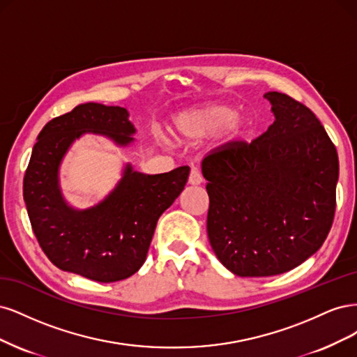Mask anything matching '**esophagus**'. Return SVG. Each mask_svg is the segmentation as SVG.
Instances as JSON below:
<instances>
[{"mask_svg": "<svg viewBox=\"0 0 357 357\" xmlns=\"http://www.w3.org/2000/svg\"><path fill=\"white\" fill-rule=\"evenodd\" d=\"M203 182V178L200 175V172L197 169H191L190 172V178H188V183L190 185H200Z\"/></svg>", "mask_w": 357, "mask_h": 357, "instance_id": "1", "label": "esophagus"}]
</instances>
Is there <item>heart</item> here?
Returning <instances> with one entry per match:
<instances>
[{"instance_id": "heart-1", "label": "heart", "mask_w": 357, "mask_h": 357, "mask_svg": "<svg viewBox=\"0 0 357 357\" xmlns=\"http://www.w3.org/2000/svg\"><path fill=\"white\" fill-rule=\"evenodd\" d=\"M228 126V133L222 144L234 142L249 133L252 120L249 116H238V109L225 103H206L202 107L188 108L179 112L170 126L174 139L182 145H197L215 136ZM165 145L169 139L160 137Z\"/></svg>"}]
</instances>
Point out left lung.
I'll use <instances>...</instances> for the list:
<instances>
[{"mask_svg":"<svg viewBox=\"0 0 357 357\" xmlns=\"http://www.w3.org/2000/svg\"><path fill=\"white\" fill-rule=\"evenodd\" d=\"M274 123L250 144L206 157L208 236L216 258L240 278L289 271L324 245L335 213L338 154L303 103L264 95Z\"/></svg>","mask_w":357,"mask_h":357,"instance_id":"left-lung-1","label":"left lung"}]
</instances>
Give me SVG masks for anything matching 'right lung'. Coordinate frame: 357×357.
Instances as JSON below:
<instances>
[{"label": "right lung", "instance_id": "1", "mask_svg": "<svg viewBox=\"0 0 357 357\" xmlns=\"http://www.w3.org/2000/svg\"><path fill=\"white\" fill-rule=\"evenodd\" d=\"M129 111L87 102L44 126L24 179L29 221L41 249L57 268L111 283L130 278L145 262L158 218L185 187L190 167L144 175L124 165L105 199L87 209L66 202L59 172L66 153L86 133L120 148L135 142Z\"/></svg>", "mask_w": 357, "mask_h": 357}]
</instances>
